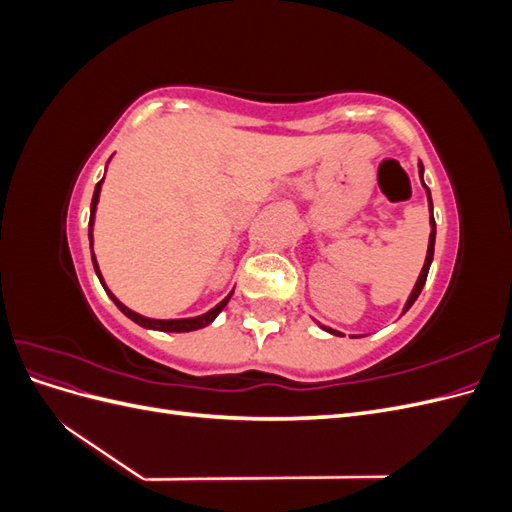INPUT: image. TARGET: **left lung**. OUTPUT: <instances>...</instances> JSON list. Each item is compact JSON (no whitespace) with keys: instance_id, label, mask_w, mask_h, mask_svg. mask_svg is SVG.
<instances>
[{"instance_id":"left-lung-1","label":"left lung","mask_w":512,"mask_h":512,"mask_svg":"<svg viewBox=\"0 0 512 512\" xmlns=\"http://www.w3.org/2000/svg\"><path fill=\"white\" fill-rule=\"evenodd\" d=\"M423 175H425V168H423V162L418 160V177H421V183H423L425 194H427V205H429V226H431V232H429V243H427L425 265H423L421 273H418V280H416V284H414V288H412V292H410V297H408V301H406L404 309H401V316H404V314L408 312V309L414 305V301L418 299V294H421V290H423V286H425V282H427V273H429V267H431V262H433V245H436V220H433L431 192H429V188H427L425 181H423ZM316 324H318V327H320L322 331H327V333H331V335H342V333L335 331V329H331V327H324V324H320V322H316ZM350 337H361V335H350Z\"/></svg>"}]
</instances>
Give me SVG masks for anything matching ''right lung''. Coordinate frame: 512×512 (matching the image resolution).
<instances>
[{"instance_id":"obj_1","label":"right lung","mask_w":512,"mask_h":512,"mask_svg":"<svg viewBox=\"0 0 512 512\" xmlns=\"http://www.w3.org/2000/svg\"><path fill=\"white\" fill-rule=\"evenodd\" d=\"M111 158H113V156H111ZM108 162H111V160H108ZM108 162H106V166H108ZM102 183H104V177L98 181L96 190H94V198H91V207H89V250H91V262H94V269H96L98 280H100L102 288L106 290L108 297H111L113 303L119 307V312L126 314L130 320H134L136 324H141V327H145V329L164 331V333H190V331H198V329L207 327V324H211L215 318L220 316V312L226 307V303L230 301V297H232V292H235V288H232L218 305L211 307L209 312H205V314L192 316V318H170V320L147 318V316L136 314V312H132L130 307L123 305L111 290H108V286H106V282H104V277H102V273H100V265H98V260H96V254H94V224H96V211H98V200H100V192H102Z\"/></svg>"}]
</instances>
